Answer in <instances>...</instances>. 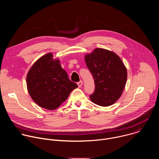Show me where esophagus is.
Wrapping results in <instances>:
<instances>
[{
	"instance_id": "esophagus-1",
	"label": "esophagus",
	"mask_w": 159,
	"mask_h": 159,
	"mask_svg": "<svg viewBox=\"0 0 159 159\" xmlns=\"http://www.w3.org/2000/svg\"><path fill=\"white\" fill-rule=\"evenodd\" d=\"M82 84H83V81H82V80H80V82H77V85H78L79 87H81L82 86Z\"/></svg>"
}]
</instances>
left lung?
I'll return each instance as SVG.
<instances>
[{
	"instance_id": "1",
	"label": "left lung",
	"mask_w": 159,
	"mask_h": 159,
	"mask_svg": "<svg viewBox=\"0 0 159 159\" xmlns=\"http://www.w3.org/2000/svg\"><path fill=\"white\" fill-rule=\"evenodd\" d=\"M85 61L95 84L90 100L104 107L115 103L122 95L127 80L126 68L120 57L112 51L95 48L85 55Z\"/></svg>"
}]
</instances>
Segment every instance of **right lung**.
<instances>
[{"mask_svg":"<svg viewBox=\"0 0 159 159\" xmlns=\"http://www.w3.org/2000/svg\"><path fill=\"white\" fill-rule=\"evenodd\" d=\"M26 84L32 99L48 110L58 108L78 85L72 82L52 53L37 60L27 74Z\"/></svg>","mask_w":159,"mask_h":159,"instance_id":"right-lung-1","label":"right lung"}]
</instances>
